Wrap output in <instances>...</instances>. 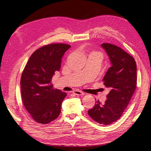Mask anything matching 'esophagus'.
Returning a JSON list of instances; mask_svg holds the SVG:
<instances>
[{
  "label": "esophagus",
  "mask_w": 151,
  "mask_h": 151,
  "mask_svg": "<svg viewBox=\"0 0 151 151\" xmlns=\"http://www.w3.org/2000/svg\"><path fill=\"white\" fill-rule=\"evenodd\" d=\"M74 94H75L76 95H77V96H83L85 94L84 93L82 92V91H78V90H76V91H74L72 92Z\"/></svg>",
  "instance_id": "1"
}]
</instances>
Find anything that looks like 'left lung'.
<instances>
[{
    "label": "left lung",
    "mask_w": 151,
    "mask_h": 151,
    "mask_svg": "<svg viewBox=\"0 0 151 151\" xmlns=\"http://www.w3.org/2000/svg\"><path fill=\"white\" fill-rule=\"evenodd\" d=\"M111 63L103 79L110 89L104 104L96 101L88 115L96 122L109 125L122 115L133 96L137 84V65L134 58L121 48L110 43H103Z\"/></svg>",
    "instance_id": "1"
}]
</instances>
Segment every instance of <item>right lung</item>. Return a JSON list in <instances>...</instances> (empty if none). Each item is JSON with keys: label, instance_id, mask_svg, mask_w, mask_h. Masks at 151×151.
<instances>
[{"label": "right lung", "instance_id": "right-lung-1", "mask_svg": "<svg viewBox=\"0 0 151 151\" xmlns=\"http://www.w3.org/2000/svg\"><path fill=\"white\" fill-rule=\"evenodd\" d=\"M70 46L55 43L45 45L31 55L22 73V102L32 118L42 124L55 120L67 94L53 88L55 72L60 69L62 58Z\"/></svg>", "mask_w": 151, "mask_h": 151}]
</instances>
